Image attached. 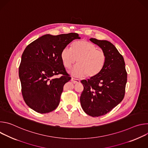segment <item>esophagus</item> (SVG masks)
I'll return each instance as SVG.
<instances>
[{
    "instance_id": "esophagus-1",
    "label": "esophagus",
    "mask_w": 148,
    "mask_h": 148,
    "mask_svg": "<svg viewBox=\"0 0 148 148\" xmlns=\"http://www.w3.org/2000/svg\"><path fill=\"white\" fill-rule=\"evenodd\" d=\"M71 81H73V83H79V82H80V81L79 80V79H75V78H71Z\"/></svg>"
}]
</instances>
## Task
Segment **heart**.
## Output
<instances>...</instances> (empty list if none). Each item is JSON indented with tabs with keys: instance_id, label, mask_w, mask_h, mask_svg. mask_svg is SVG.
<instances>
[{
	"instance_id": "obj_1",
	"label": "heart",
	"mask_w": 148,
	"mask_h": 148,
	"mask_svg": "<svg viewBox=\"0 0 148 148\" xmlns=\"http://www.w3.org/2000/svg\"><path fill=\"white\" fill-rule=\"evenodd\" d=\"M62 64L66 69L71 68L75 64L76 67L70 71V73L77 77L94 78L102 71L106 56L105 53L86 40H80L74 43L72 49L66 47L61 53Z\"/></svg>"
}]
</instances>
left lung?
<instances>
[{
	"instance_id": "left-lung-1",
	"label": "left lung",
	"mask_w": 148,
	"mask_h": 148,
	"mask_svg": "<svg viewBox=\"0 0 148 148\" xmlns=\"http://www.w3.org/2000/svg\"><path fill=\"white\" fill-rule=\"evenodd\" d=\"M90 40L102 50L106 61L98 76L81 81L84 90L80 102L87 114L98 117L110 112L123 99L127 73L123 56L111 42L94 38Z\"/></svg>"
}]
</instances>
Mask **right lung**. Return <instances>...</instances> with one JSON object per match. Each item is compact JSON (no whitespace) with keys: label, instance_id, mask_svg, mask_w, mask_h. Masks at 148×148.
Segmentation results:
<instances>
[{"label":"right lung","instance_id":"right-lung-1","mask_svg":"<svg viewBox=\"0 0 148 148\" xmlns=\"http://www.w3.org/2000/svg\"><path fill=\"white\" fill-rule=\"evenodd\" d=\"M78 34L70 33L57 36L45 34L29 44L24 50L18 69L23 99L37 112L46 114L59 105L64 84L71 79L62 64V49ZM61 74L60 78L50 79Z\"/></svg>","mask_w":148,"mask_h":148}]
</instances>
